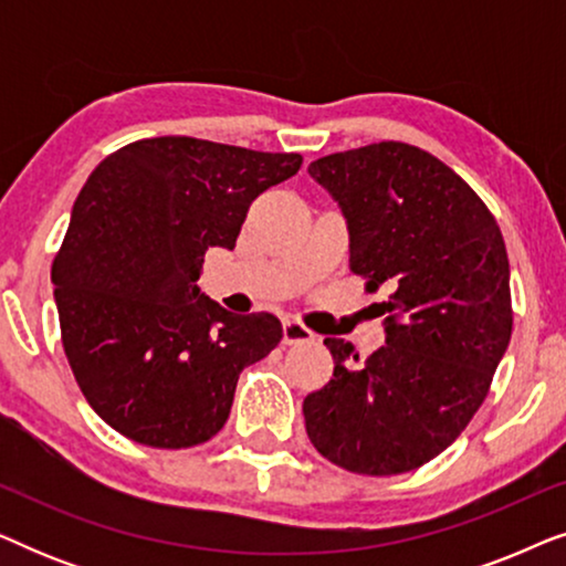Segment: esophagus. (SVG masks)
<instances>
[{
	"mask_svg": "<svg viewBox=\"0 0 566 566\" xmlns=\"http://www.w3.org/2000/svg\"><path fill=\"white\" fill-rule=\"evenodd\" d=\"M314 339V332L304 327L298 319H293V316H285L283 319V343L285 345H298V343H312Z\"/></svg>",
	"mask_w": 566,
	"mask_h": 566,
	"instance_id": "1",
	"label": "esophagus"
}]
</instances>
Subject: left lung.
Segmentation results:
<instances>
[{
    "label": "left lung",
    "instance_id": "8db88e82",
    "mask_svg": "<svg viewBox=\"0 0 566 566\" xmlns=\"http://www.w3.org/2000/svg\"><path fill=\"white\" fill-rule=\"evenodd\" d=\"M308 175L345 216L353 273L391 291L386 345L368 360L324 339L335 374L304 399L308 440L355 474H405L461 436L507 350L505 239L482 198L417 146L329 154Z\"/></svg>",
    "mask_w": 566,
    "mask_h": 566
}]
</instances>
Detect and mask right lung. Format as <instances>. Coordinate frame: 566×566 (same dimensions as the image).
I'll list each match as a JSON object with an SVG mask.
<instances>
[{
  "mask_svg": "<svg viewBox=\"0 0 566 566\" xmlns=\"http://www.w3.org/2000/svg\"><path fill=\"white\" fill-rule=\"evenodd\" d=\"M301 161L159 136L87 177L51 268L53 298L76 384L120 436L206 443L227 422L239 374L281 343L273 314H231L198 277L208 247L234 250L252 200Z\"/></svg>",
  "mask_w": 566,
  "mask_h": 566,
  "instance_id": "right-lung-1",
  "label": "right lung"
}]
</instances>
